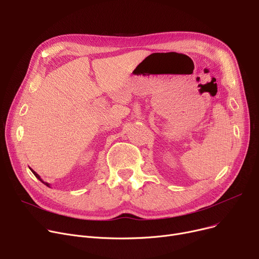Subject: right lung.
Here are the masks:
<instances>
[{
  "label": "right lung",
  "instance_id": "add662e5",
  "mask_svg": "<svg viewBox=\"0 0 259 259\" xmlns=\"http://www.w3.org/2000/svg\"><path fill=\"white\" fill-rule=\"evenodd\" d=\"M30 170H31V172H32V173H33V174H34V175H35V178H36V179H37V180H39V181H40V182H42V183H43V184H44V185H46V186H47V187H50V184H48V183H46V182H44V181H43V180H42V179H40V176H39V175H38V174H37V173H36V172H35V171H33V170H32V169H31V168H30Z\"/></svg>",
  "mask_w": 259,
  "mask_h": 259
}]
</instances>
